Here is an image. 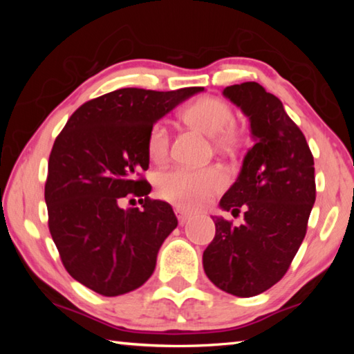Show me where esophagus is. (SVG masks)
I'll return each instance as SVG.
<instances>
[{
	"label": "esophagus",
	"instance_id": "34e87169",
	"mask_svg": "<svg viewBox=\"0 0 354 354\" xmlns=\"http://www.w3.org/2000/svg\"><path fill=\"white\" fill-rule=\"evenodd\" d=\"M175 214H176V217H178L179 225L187 223V221H189V220H190V217H192V214L185 212L181 206H176V207H175Z\"/></svg>",
	"mask_w": 354,
	"mask_h": 354
}]
</instances>
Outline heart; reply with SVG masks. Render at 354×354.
<instances>
[{"instance_id": "1", "label": "heart", "mask_w": 354, "mask_h": 354, "mask_svg": "<svg viewBox=\"0 0 354 354\" xmlns=\"http://www.w3.org/2000/svg\"><path fill=\"white\" fill-rule=\"evenodd\" d=\"M183 118L190 124L201 128L218 148H231L237 143V134L232 129L236 113L225 100L218 97H203L194 101L183 111ZM170 149V129L164 122H156L148 131L147 151L156 162L167 158ZM226 175L220 169H175L160 171L156 176V190L160 198L175 203L183 207H200L223 190Z\"/></svg>"}]
</instances>
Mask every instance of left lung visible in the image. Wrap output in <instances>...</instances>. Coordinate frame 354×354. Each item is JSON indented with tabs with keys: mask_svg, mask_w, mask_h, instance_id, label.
Wrapping results in <instances>:
<instances>
[{
	"mask_svg": "<svg viewBox=\"0 0 354 354\" xmlns=\"http://www.w3.org/2000/svg\"><path fill=\"white\" fill-rule=\"evenodd\" d=\"M226 98L250 118L254 145L237 181L220 200L245 221L212 217L215 237L203 253L207 278L231 295L254 297L289 270L315 201L314 156L283 103L261 84L226 87Z\"/></svg>",
	"mask_w": 354,
	"mask_h": 354,
	"instance_id": "obj_1",
	"label": "left lung"
}]
</instances>
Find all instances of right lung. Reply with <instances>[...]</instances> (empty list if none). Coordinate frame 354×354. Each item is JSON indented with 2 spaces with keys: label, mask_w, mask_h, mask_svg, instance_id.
<instances>
[{
  "label": "right lung",
  "mask_w": 354,
  "mask_h": 354,
  "mask_svg": "<svg viewBox=\"0 0 354 354\" xmlns=\"http://www.w3.org/2000/svg\"><path fill=\"white\" fill-rule=\"evenodd\" d=\"M201 91L118 88L77 107L56 137L45 183L48 227L65 270L100 295L145 283L178 225L169 203L149 198L139 171L149 164V128ZM124 196H137L142 207L122 209Z\"/></svg>",
  "instance_id": "right-lung-1"
}]
</instances>
